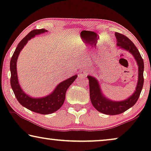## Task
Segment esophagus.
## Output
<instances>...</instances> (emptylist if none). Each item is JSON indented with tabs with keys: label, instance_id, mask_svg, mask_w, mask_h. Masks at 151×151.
Wrapping results in <instances>:
<instances>
[{
	"label": "esophagus",
	"instance_id": "34e87169",
	"mask_svg": "<svg viewBox=\"0 0 151 151\" xmlns=\"http://www.w3.org/2000/svg\"><path fill=\"white\" fill-rule=\"evenodd\" d=\"M89 73V71L88 69H82L80 72V77H86Z\"/></svg>",
	"mask_w": 151,
	"mask_h": 151
}]
</instances>
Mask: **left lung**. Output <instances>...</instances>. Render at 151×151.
I'll return each instance as SVG.
<instances>
[{"mask_svg": "<svg viewBox=\"0 0 151 151\" xmlns=\"http://www.w3.org/2000/svg\"><path fill=\"white\" fill-rule=\"evenodd\" d=\"M117 46L129 51L133 55L138 66V80L135 90L131 96L122 101H114L107 98L101 90L98 80L92 76H88L89 82L90 99L93 106L99 112L106 115H118L131 108L137 102L144 84V60L133 42L124 35L115 32Z\"/></svg>", "mask_w": 151, "mask_h": 151, "instance_id": "1", "label": "left lung"}]
</instances>
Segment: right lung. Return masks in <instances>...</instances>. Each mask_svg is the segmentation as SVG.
<instances>
[{
    "mask_svg": "<svg viewBox=\"0 0 151 151\" xmlns=\"http://www.w3.org/2000/svg\"><path fill=\"white\" fill-rule=\"evenodd\" d=\"M47 32L48 31L45 29H34L30 32L18 43L10 61V71H11L10 83H11L12 88L17 100L22 106L25 107L29 110L42 115L51 114V113H54L63 106L65 100V94L67 90L78 77L77 75H75L64 80L58 84L53 92H51L48 96L42 97V98H32L24 93L20 87L19 82H18L17 69H16L18 55L23 47L27 43L28 40L34 38L36 35L44 34Z\"/></svg>",
    "mask_w": 151,
    "mask_h": 151,
    "instance_id": "obj_1",
    "label": "right lung"
}]
</instances>
